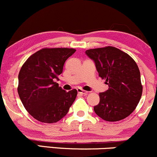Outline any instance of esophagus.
<instances>
[{
    "label": "esophagus",
    "instance_id": "1",
    "mask_svg": "<svg viewBox=\"0 0 157 157\" xmlns=\"http://www.w3.org/2000/svg\"><path fill=\"white\" fill-rule=\"evenodd\" d=\"M77 92H78V93L82 94V95H86L88 94V92L85 91V90H81V89H77Z\"/></svg>",
    "mask_w": 157,
    "mask_h": 157
}]
</instances>
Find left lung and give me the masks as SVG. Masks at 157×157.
<instances>
[{"label":"left lung","instance_id":"left-lung-1","mask_svg":"<svg viewBox=\"0 0 157 157\" xmlns=\"http://www.w3.org/2000/svg\"><path fill=\"white\" fill-rule=\"evenodd\" d=\"M86 54L94 61L98 76L109 88L100 92V101L94 107L104 120L116 122L129 116L138 105L143 87L140 71L134 59L113 47L90 49Z\"/></svg>","mask_w":157,"mask_h":157}]
</instances>
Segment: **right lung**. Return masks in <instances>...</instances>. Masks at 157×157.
I'll return each mask as SVG.
<instances>
[{"instance_id":"obj_1","label":"right lung","mask_w":157,"mask_h":157,"mask_svg":"<svg viewBox=\"0 0 157 157\" xmlns=\"http://www.w3.org/2000/svg\"><path fill=\"white\" fill-rule=\"evenodd\" d=\"M73 48H44L31 55L19 74L18 93L29 114L40 122L53 123L68 112L77 91L66 92L56 80Z\"/></svg>"}]
</instances>
